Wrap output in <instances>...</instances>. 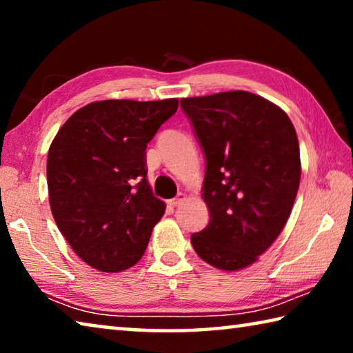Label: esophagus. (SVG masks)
Instances as JSON below:
<instances>
[{
    "label": "esophagus",
    "instance_id": "34e87169",
    "mask_svg": "<svg viewBox=\"0 0 353 353\" xmlns=\"http://www.w3.org/2000/svg\"><path fill=\"white\" fill-rule=\"evenodd\" d=\"M185 199H187V194H185V193H179L174 199L170 201V205H172V207L181 205Z\"/></svg>",
    "mask_w": 353,
    "mask_h": 353
}]
</instances>
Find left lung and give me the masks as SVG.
Here are the masks:
<instances>
[{
    "instance_id": "8db88e82",
    "label": "left lung",
    "mask_w": 353,
    "mask_h": 353,
    "mask_svg": "<svg viewBox=\"0 0 353 353\" xmlns=\"http://www.w3.org/2000/svg\"><path fill=\"white\" fill-rule=\"evenodd\" d=\"M181 105L207 160L202 198L210 221L191 244L218 270H243L291 214L301 182L296 129L279 105L243 90L183 98Z\"/></svg>"
}]
</instances>
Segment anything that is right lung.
<instances>
[{
	"mask_svg": "<svg viewBox=\"0 0 353 353\" xmlns=\"http://www.w3.org/2000/svg\"><path fill=\"white\" fill-rule=\"evenodd\" d=\"M179 99H105L83 105L48 152L50 205L76 255L103 272L134 266L165 213L148 183L146 146Z\"/></svg>",
	"mask_w": 353,
	"mask_h": 353,
	"instance_id": "1",
	"label": "right lung"
}]
</instances>
